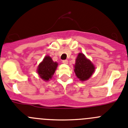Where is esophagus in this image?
Instances as JSON below:
<instances>
[{
    "label": "esophagus",
    "instance_id": "esophagus-1",
    "mask_svg": "<svg viewBox=\"0 0 128 128\" xmlns=\"http://www.w3.org/2000/svg\"><path fill=\"white\" fill-rule=\"evenodd\" d=\"M62 63L64 64H68V60H62Z\"/></svg>",
    "mask_w": 128,
    "mask_h": 128
}]
</instances>
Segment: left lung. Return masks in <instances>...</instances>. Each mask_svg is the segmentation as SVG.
<instances>
[{
	"instance_id": "obj_1",
	"label": "left lung",
	"mask_w": 128,
	"mask_h": 128,
	"mask_svg": "<svg viewBox=\"0 0 128 128\" xmlns=\"http://www.w3.org/2000/svg\"><path fill=\"white\" fill-rule=\"evenodd\" d=\"M74 71L77 78L80 81H86L94 73L95 67L84 54L79 53L76 59Z\"/></svg>"
}]
</instances>
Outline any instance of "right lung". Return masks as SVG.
Returning a JSON list of instances; mask_svg holds the SVG:
<instances>
[{"instance_id": "add662e5", "label": "right lung", "mask_w": 128, "mask_h": 128, "mask_svg": "<svg viewBox=\"0 0 128 128\" xmlns=\"http://www.w3.org/2000/svg\"><path fill=\"white\" fill-rule=\"evenodd\" d=\"M58 66L56 62H54L50 56H46L42 61L39 64L38 73L40 78L44 81H48L51 79Z\"/></svg>"}]
</instances>
